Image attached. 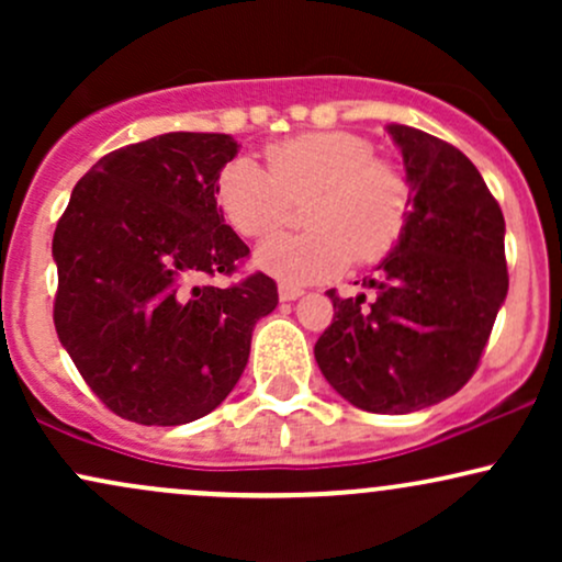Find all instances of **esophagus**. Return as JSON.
<instances>
[{"instance_id": "esophagus-1", "label": "esophagus", "mask_w": 562, "mask_h": 562, "mask_svg": "<svg viewBox=\"0 0 562 562\" xmlns=\"http://www.w3.org/2000/svg\"><path fill=\"white\" fill-rule=\"evenodd\" d=\"M277 293H280V301H295V299H301L303 290L293 288V285H285V282H282V285L277 288Z\"/></svg>"}]
</instances>
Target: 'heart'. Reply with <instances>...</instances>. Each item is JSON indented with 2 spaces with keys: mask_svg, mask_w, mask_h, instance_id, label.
<instances>
[{
  "mask_svg": "<svg viewBox=\"0 0 562 562\" xmlns=\"http://www.w3.org/2000/svg\"><path fill=\"white\" fill-rule=\"evenodd\" d=\"M267 166L235 158L218 173L216 200L237 235L261 240L288 222L290 203L312 232L259 245L254 263L293 285L338 274L348 261L375 263L402 240L412 184L393 160L353 132H308L267 147Z\"/></svg>",
  "mask_w": 562,
  "mask_h": 562,
  "instance_id": "heart-1",
  "label": "heart"
}]
</instances>
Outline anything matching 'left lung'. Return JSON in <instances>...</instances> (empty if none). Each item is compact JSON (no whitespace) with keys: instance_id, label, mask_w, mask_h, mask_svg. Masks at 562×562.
I'll use <instances>...</instances> for the list:
<instances>
[{"instance_id":"1","label":"left lung","mask_w":562,"mask_h":562,"mask_svg":"<svg viewBox=\"0 0 562 562\" xmlns=\"http://www.w3.org/2000/svg\"><path fill=\"white\" fill-rule=\"evenodd\" d=\"M412 184L402 240L362 285L330 295L335 317L314 346L346 402L406 415L454 396L473 378L507 299L505 216L465 153L420 128L389 124Z\"/></svg>"}]
</instances>
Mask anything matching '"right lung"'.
I'll return each instance as SVG.
<instances>
[{"instance_id": "right-lung-1", "label": "right lung", "mask_w": 562, "mask_h": 562, "mask_svg": "<svg viewBox=\"0 0 562 562\" xmlns=\"http://www.w3.org/2000/svg\"><path fill=\"white\" fill-rule=\"evenodd\" d=\"M229 134L171 132L108 153L57 222L55 330L108 409L139 425H184L216 409L248 364L277 285L229 288L248 245L224 224L218 173Z\"/></svg>"}]
</instances>
